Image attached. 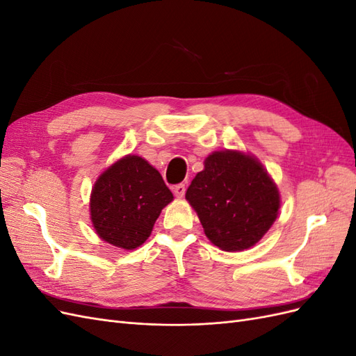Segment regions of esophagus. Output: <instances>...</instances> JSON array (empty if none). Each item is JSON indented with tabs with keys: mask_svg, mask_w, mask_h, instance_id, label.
<instances>
[{
	"mask_svg": "<svg viewBox=\"0 0 356 356\" xmlns=\"http://www.w3.org/2000/svg\"><path fill=\"white\" fill-rule=\"evenodd\" d=\"M174 195H175L178 199L184 197V195H186V186H184V184L175 186V187H174Z\"/></svg>",
	"mask_w": 356,
	"mask_h": 356,
	"instance_id": "esophagus-1",
	"label": "esophagus"
}]
</instances>
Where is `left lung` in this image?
<instances>
[{"label":"left lung","instance_id":"8db88e82","mask_svg":"<svg viewBox=\"0 0 356 356\" xmlns=\"http://www.w3.org/2000/svg\"><path fill=\"white\" fill-rule=\"evenodd\" d=\"M186 199L207 238L222 251H245L260 242L281 208L273 178L251 153L213 152L193 178Z\"/></svg>","mask_w":356,"mask_h":356}]
</instances>
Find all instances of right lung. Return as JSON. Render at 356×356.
<instances>
[{"instance_id": "obj_1", "label": "right lung", "mask_w": 356, "mask_h": 356, "mask_svg": "<svg viewBox=\"0 0 356 356\" xmlns=\"http://www.w3.org/2000/svg\"><path fill=\"white\" fill-rule=\"evenodd\" d=\"M174 195L145 159L127 154L106 168L90 193V220L99 238L124 251L141 246Z\"/></svg>"}]
</instances>
